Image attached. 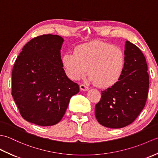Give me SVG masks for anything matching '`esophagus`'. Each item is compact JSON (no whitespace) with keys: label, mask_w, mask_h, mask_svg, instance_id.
<instances>
[{"label":"esophagus","mask_w":158,"mask_h":158,"mask_svg":"<svg viewBox=\"0 0 158 158\" xmlns=\"http://www.w3.org/2000/svg\"><path fill=\"white\" fill-rule=\"evenodd\" d=\"M80 89H81V91H88L89 89V87L85 85V84H81L80 85Z\"/></svg>","instance_id":"34e87169"}]
</instances>
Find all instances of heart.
Here are the masks:
<instances>
[{
	"instance_id": "b5f03b06",
	"label": "heart",
	"mask_w": 158,
	"mask_h": 158,
	"mask_svg": "<svg viewBox=\"0 0 158 158\" xmlns=\"http://www.w3.org/2000/svg\"><path fill=\"white\" fill-rule=\"evenodd\" d=\"M62 62L67 76L79 80L88 70V80L100 88L113 85L122 77L126 55L120 47L108 43L92 41L77 46L74 53H66Z\"/></svg>"
}]
</instances>
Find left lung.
<instances>
[{
	"label": "left lung",
	"instance_id": "obj_1",
	"mask_svg": "<svg viewBox=\"0 0 158 158\" xmlns=\"http://www.w3.org/2000/svg\"><path fill=\"white\" fill-rule=\"evenodd\" d=\"M126 64L119 80L102 91L95 106V115L102 126L122 128L132 123L142 111L149 91L146 59L133 43H125Z\"/></svg>",
	"mask_w": 158,
	"mask_h": 158
}]
</instances>
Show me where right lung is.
Wrapping results in <instances>:
<instances>
[{"label":"right lung","instance_id":"1","mask_svg":"<svg viewBox=\"0 0 158 158\" xmlns=\"http://www.w3.org/2000/svg\"><path fill=\"white\" fill-rule=\"evenodd\" d=\"M58 35L35 37L23 47L12 71L11 94L22 117L28 122L49 126L62 119L70 99L79 92L77 83L62 68Z\"/></svg>","mask_w":158,"mask_h":158}]
</instances>
